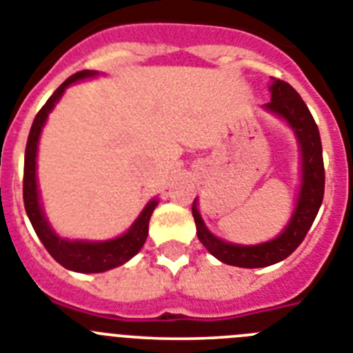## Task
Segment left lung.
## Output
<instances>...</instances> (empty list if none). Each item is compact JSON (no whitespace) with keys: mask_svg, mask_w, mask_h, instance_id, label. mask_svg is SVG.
I'll return each mask as SVG.
<instances>
[{"mask_svg":"<svg viewBox=\"0 0 353 353\" xmlns=\"http://www.w3.org/2000/svg\"><path fill=\"white\" fill-rule=\"evenodd\" d=\"M270 103L263 108L274 113L290 125L300 147V188L296 197L295 210L291 214L286 228L274 240L257 245L229 243L213 234L206 228L201 213L197 210V199L192 206L197 236L201 243L213 254L219 261L225 265L241 266V268H263L275 265L290 256L302 243L312 222L316 219L318 210L323 201L325 190V168L321 154V140L318 125L311 112L299 96V92L283 79L272 78L270 85Z\"/></svg>","mask_w":353,"mask_h":353,"instance_id":"1","label":"left lung"}]
</instances>
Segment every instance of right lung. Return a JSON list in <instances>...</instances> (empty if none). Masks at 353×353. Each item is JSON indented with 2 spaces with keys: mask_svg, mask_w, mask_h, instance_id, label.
Returning a JSON list of instances; mask_svg holds the SVG:
<instances>
[{
  "mask_svg": "<svg viewBox=\"0 0 353 353\" xmlns=\"http://www.w3.org/2000/svg\"><path fill=\"white\" fill-rule=\"evenodd\" d=\"M99 74L97 70H81L76 72L70 78H67L53 96L49 97L48 103L37 113L35 121L32 124V130L26 142V152H24V179H23V199L24 208L28 213V219L35 229L39 240L46 247L54 261H58L63 268L79 272V274H101L106 270H112L115 266H121L128 263L134 254H139L143 247L149 234V220L158 206V199H152L145 204L139 219L134 220L124 234L113 238V240L104 241H88V240H69L57 234L44 210H42L41 192L37 185V151H39V140H41L42 128H44L48 115L53 112L60 97L63 96L67 87H70L76 81L87 78H96Z\"/></svg>",
  "mask_w": 353,
  "mask_h": 353,
  "instance_id": "add662e5",
  "label": "right lung"
}]
</instances>
